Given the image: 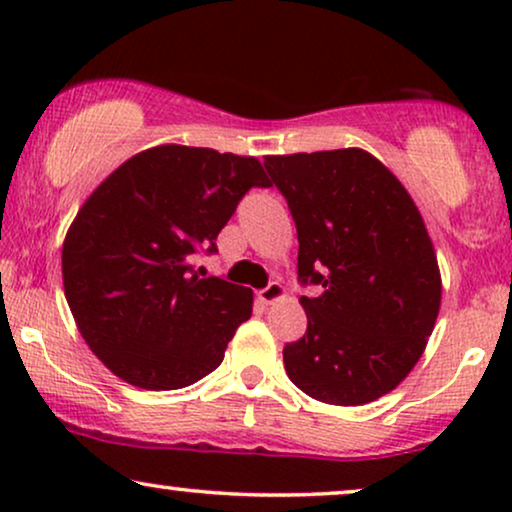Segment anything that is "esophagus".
I'll use <instances>...</instances> for the list:
<instances>
[{
  "label": "esophagus",
  "mask_w": 512,
  "mask_h": 512,
  "mask_svg": "<svg viewBox=\"0 0 512 512\" xmlns=\"http://www.w3.org/2000/svg\"><path fill=\"white\" fill-rule=\"evenodd\" d=\"M286 296V289L279 282H270L268 286H265V289H261L256 293V298L261 300L263 305H272V303H277V300H282Z\"/></svg>",
  "instance_id": "esophagus-1"
}]
</instances>
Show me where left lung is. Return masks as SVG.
I'll use <instances>...</instances> for the list:
<instances>
[{
    "label": "left lung",
    "instance_id": "obj_1",
    "mask_svg": "<svg viewBox=\"0 0 512 512\" xmlns=\"http://www.w3.org/2000/svg\"><path fill=\"white\" fill-rule=\"evenodd\" d=\"M298 230L307 333L284 347L289 380L328 405H366L394 391L440 312L436 249L415 200L363 149L265 156Z\"/></svg>",
    "mask_w": 512,
    "mask_h": 512
}]
</instances>
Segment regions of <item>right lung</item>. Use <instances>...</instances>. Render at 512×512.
<instances>
[{
    "mask_svg": "<svg viewBox=\"0 0 512 512\" xmlns=\"http://www.w3.org/2000/svg\"><path fill=\"white\" fill-rule=\"evenodd\" d=\"M251 186H270L254 156L160 144L118 165L88 195L65 242L62 284L97 359L139 389L167 391L219 368L254 291L200 279L209 247Z\"/></svg>",
    "mask_w": 512,
    "mask_h": 512,
    "instance_id": "right-lung-1",
    "label": "right lung"
}]
</instances>
